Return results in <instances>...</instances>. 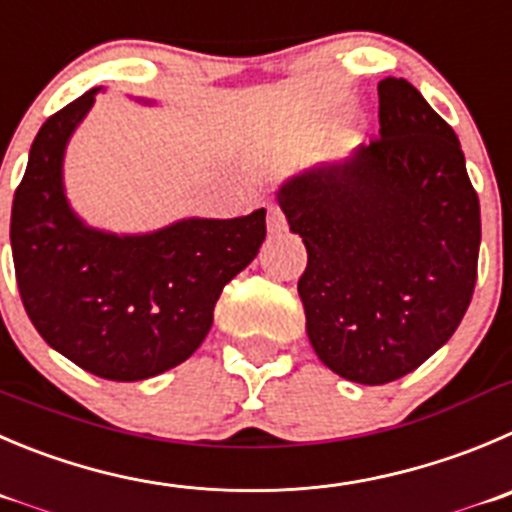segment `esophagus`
Returning a JSON list of instances; mask_svg holds the SVG:
<instances>
[{
  "mask_svg": "<svg viewBox=\"0 0 512 512\" xmlns=\"http://www.w3.org/2000/svg\"><path fill=\"white\" fill-rule=\"evenodd\" d=\"M269 231L271 233L284 231V216H281L279 208H269Z\"/></svg>",
  "mask_w": 512,
  "mask_h": 512,
  "instance_id": "1",
  "label": "esophagus"
}]
</instances>
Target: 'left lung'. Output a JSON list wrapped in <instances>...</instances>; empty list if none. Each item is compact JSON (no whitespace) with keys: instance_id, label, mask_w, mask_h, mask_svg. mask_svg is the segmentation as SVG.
Listing matches in <instances>:
<instances>
[{"instance_id":"left-lung-1","label":"left lung","mask_w":512,"mask_h":512,"mask_svg":"<svg viewBox=\"0 0 512 512\" xmlns=\"http://www.w3.org/2000/svg\"><path fill=\"white\" fill-rule=\"evenodd\" d=\"M377 90L379 138L276 191L309 253L299 296L311 347L357 384L394 382L447 344L480 253V201L455 130L402 77Z\"/></svg>"}]
</instances>
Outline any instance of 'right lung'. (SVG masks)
<instances>
[{
  "label": "right lung",
  "instance_id": "1",
  "mask_svg": "<svg viewBox=\"0 0 512 512\" xmlns=\"http://www.w3.org/2000/svg\"><path fill=\"white\" fill-rule=\"evenodd\" d=\"M97 92L102 87L62 107L34 138L14 191L9 241L19 296L40 337L95 377L138 382L201 347L223 286L264 243L266 208L180 218L145 233L82 221L65 193V153Z\"/></svg>",
  "mask_w": 512,
  "mask_h": 512
}]
</instances>
